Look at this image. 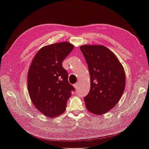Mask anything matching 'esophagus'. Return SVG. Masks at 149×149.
Segmentation results:
<instances>
[{
    "instance_id": "1",
    "label": "esophagus",
    "mask_w": 149,
    "mask_h": 149,
    "mask_svg": "<svg viewBox=\"0 0 149 149\" xmlns=\"http://www.w3.org/2000/svg\"><path fill=\"white\" fill-rule=\"evenodd\" d=\"M79 84V82H77L76 84H74V87L75 88V89H78Z\"/></svg>"
}]
</instances>
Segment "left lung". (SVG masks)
Instances as JSON below:
<instances>
[{"label":"left lung","mask_w":149,"mask_h":149,"mask_svg":"<svg viewBox=\"0 0 149 149\" xmlns=\"http://www.w3.org/2000/svg\"><path fill=\"white\" fill-rule=\"evenodd\" d=\"M80 49L86 61L91 88L84 97L87 109L101 115L119 102L125 86L124 68L110 49L102 45H85Z\"/></svg>","instance_id":"left-lung-1"}]
</instances>
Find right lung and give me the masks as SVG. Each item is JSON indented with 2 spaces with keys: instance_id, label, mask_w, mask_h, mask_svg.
Wrapping results in <instances>:
<instances>
[{
  "instance_id": "obj_1",
  "label": "right lung",
  "mask_w": 149,
  "mask_h": 149,
  "mask_svg": "<svg viewBox=\"0 0 149 149\" xmlns=\"http://www.w3.org/2000/svg\"><path fill=\"white\" fill-rule=\"evenodd\" d=\"M73 48L65 42L45 46L36 54L30 65L27 77L30 99L35 107L49 118L63 113L75 90L62 65Z\"/></svg>"
}]
</instances>
